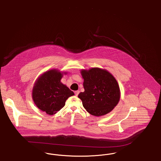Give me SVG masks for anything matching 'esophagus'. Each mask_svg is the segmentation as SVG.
I'll use <instances>...</instances> for the list:
<instances>
[{
	"mask_svg": "<svg viewBox=\"0 0 161 161\" xmlns=\"http://www.w3.org/2000/svg\"><path fill=\"white\" fill-rule=\"evenodd\" d=\"M79 93H80V91H79V90H76V91H75V92H74L75 96H78V95L79 94Z\"/></svg>",
	"mask_w": 161,
	"mask_h": 161,
	"instance_id": "34e87169",
	"label": "esophagus"
}]
</instances>
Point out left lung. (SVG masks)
<instances>
[{
  "label": "left lung",
  "mask_w": 161,
  "mask_h": 161,
  "mask_svg": "<svg viewBox=\"0 0 161 161\" xmlns=\"http://www.w3.org/2000/svg\"><path fill=\"white\" fill-rule=\"evenodd\" d=\"M84 92L78 95L84 108L93 116H103L111 111L120 97L119 86L108 71L99 68L82 69Z\"/></svg>",
  "instance_id": "8db88e82"
}]
</instances>
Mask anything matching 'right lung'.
Instances as JSON below:
<instances>
[{"instance_id":"obj_1","label":"right lung","mask_w":161,"mask_h":161,"mask_svg":"<svg viewBox=\"0 0 161 161\" xmlns=\"http://www.w3.org/2000/svg\"><path fill=\"white\" fill-rule=\"evenodd\" d=\"M62 77L63 73L57 69L46 71L39 77L33 87L34 103L49 115L55 114L64 107L66 99L74 95L72 91L60 82Z\"/></svg>"}]
</instances>
